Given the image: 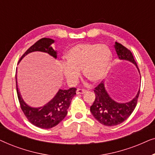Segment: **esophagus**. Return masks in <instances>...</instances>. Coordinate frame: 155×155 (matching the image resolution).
Here are the masks:
<instances>
[{
  "mask_svg": "<svg viewBox=\"0 0 155 155\" xmlns=\"http://www.w3.org/2000/svg\"><path fill=\"white\" fill-rule=\"evenodd\" d=\"M87 91L85 90H83V89H78L77 91H76V93H77L78 94H84V93H85Z\"/></svg>",
  "mask_w": 155,
  "mask_h": 155,
  "instance_id": "34e87169",
  "label": "esophagus"
}]
</instances>
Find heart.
<instances>
[{
  "label": "heart",
  "instance_id": "1",
  "mask_svg": "<svg viewBox=\"0 0 155 155\" xmlns=\"http://www.w3.org/2000/svg\"><path fill=\"white\" fill-rule=\"evenodd\" d=\"M111 52L107 46L100 44H80L65 52L66 65L63 74L67 82L73 84L83 71L85 77L92 82H99L107 76L111 61Z\"/></svg>",
  "mask_w": 155,
  "mask_h": 155
}]
</instances>
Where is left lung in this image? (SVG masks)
<instances>
[{
    "label": "left lung",
    "instance_id": "8db88e82",
    "mask_svg": "<svg viewBox=\"0 0 155 155\" xmlns=\"http://www.w3.org/2000/svg\"><path fill=\"white\" fill-rule=\"evenodd\" d=\"M114 47L120 60H126L133 63L140 73L130 51L118 42H116ZM94 92L96 97L93 104L90 107V111L100 124L107 126H116L126 120L134 111L140 94L139 90L136 96L131 101L126 103H118L112 99L108 94L103 82L94 88Z\"/></svg>",
    "mask_w": 155,
    "mask_h": 155
}]
</instances>
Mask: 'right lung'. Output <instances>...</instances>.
<instances>
[{
	"label": "right lung",
	"mask_w": 155,
	"mask_h": 155,
	"mask_svg": "<svg viewBox=\"0 0 155 155\" xmlns=\"http://www.w3.org/2000/svg\"><path fill=\"white\" fill-rule=\"evenodd\" d=\"M54 40L49 38H42L30 46L21 57L19 62L29 53L41 51L47 53L54 58H57V52L51 45ZM16 80L17 94L21 109L27 119L34 126L43 129L51 128L56 126L64 119L68 114V109L71 103L72 99L76 94L77 89L75 87L68 90H59L55 97L43 107L34 108L29 107L25 102L18 87Z\"/></svg>",
	"instance_id": "add662e5"
}]
</instances>
